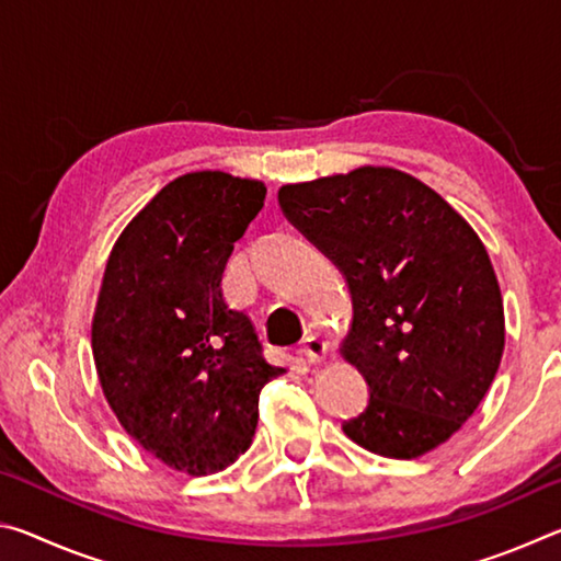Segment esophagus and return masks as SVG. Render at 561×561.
I'll use <instances>...</instances> for the list:
<instances>
[{
	"label": "esophagus",
	"instance_id": "obj_1",
	"mask_svg": "<svg viewBox=\"0 0 561 561\" xmlns=\"http://www.w3.org/2000/svg\"><path fill=\"white\" fill-rule=\"evenodd\" d=\"M327 351H329V344L324 339H319V336H307L301 341V346H299V354L309 360V364H319V360H324L327 358Z\"/></svg>",
	"mask_w": 561,
	"mask_h": 561
}]
</instances>
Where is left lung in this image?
I'll return each instance as SVG.
<instances>
[{
	"label": "left lung",
	"mask_w": 561,
	"mask_h": 561,
	"mask_svg": "<svg viewBox=\"0 0 561 561\" xmlns=\"http://www.w3.org/2000/svg\"><path fill=\"white\" fill-rule=\"evenodd\" d=\"M279 207L346 277L341 354L368 383L344 433L383 458H421L460 431L495 378L505 311L485 244L413 175L364 165L284 185Z\"/></svg>",
	"instance_id": "8db88e82"
}]
</instances>
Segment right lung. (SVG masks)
<instances>
[{
	"label": "right lung",
	"mask_w": 561,
	"mask_h": 561,
	"mask_svg": "<svg viewBox=\"0 0 561 561\" xmlns=\"http://www.w3.org/2000/svg\"><path fill=\"white\" fill-rule=\"evenodd\" d=\"M267 187L201 170L128 222L103 272L91 346L103 396L140 448L187 474L250 448L260 391L284 374L252 321L222 299V272Z\"/></svg>",
	"instance_id": "add662e5"
}]
</instances>
